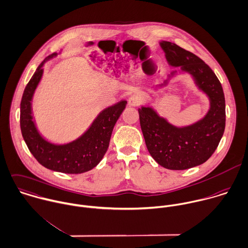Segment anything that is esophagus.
<instances>
[{
  "instance_id": "esophagus-1",
  "label": "esophagus",
  "mask_w": 248,
  "mask_h": 248,
  "mask_svg": "<svg viewBox=\"0 0 248 248\" xmlns=\"http://www.w3.org/2000/svg\"><path fill=\"white\" fill-rule=\"evenodd\" d=\"M141 101H142V99H141L140 95H139V94H133V95H131V96L129 97L128 103H129V105L132 106V107H137V106L140 105Z\"/></svg>"
}]
</instances>
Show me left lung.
Wrapping results in <instances>:
<instances>
[{
	"instance_id": "obj_1",
	"label": "left lung",
	"mask_w": 248,
	"mask_h": 248,
	"mask_svg": "<svg viewBox=\"0 0 248 248\" xmlns=\"http://www.w3.org/2000/svg\"><path fill=\"white\" fill-rule=\"evenodd\" d=\"M160 45L168 64L188 73L210 101L206 115L184 127L170 124L152 107L139 108L141 131L152 158L167 169L184 170L204 164L217 148L225 129V98L219 80L200 58L169 41H161ZM167 83L165 80L161 85Z\"/></svg>"
}]
</instances>
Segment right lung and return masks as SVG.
I'll return each mask as SVG.
<instances>
[{"label": "right lung", "mask_w": 248, "mask_h": 248, "mask_svg": "<svg viewBox=\"0 0 248 248\" xmlns=\"http://www.w3.org/2000/svg\"><path fill=\"white\" fill-rule=\"evenodd\" d=\"M57 55L54 53L46 58L27 84L20 105V127L30 152L40 165L53 171L80 174L91 170L103 159L108 148L113 127L125 109L127 101L122 100L103 109L83 135L71 142L55 144L46 140L33 121L31 100L42 78L44 63Z\"/></svg>", "instance_id": "right-lung-1"}]
</instances>
